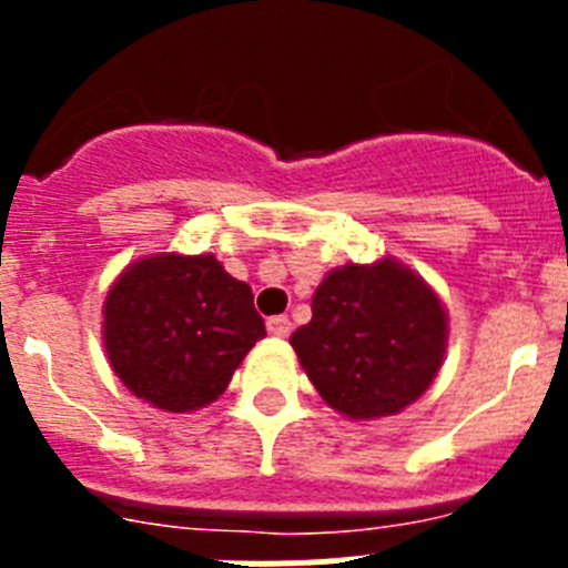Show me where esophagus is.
<instances>
[{
  "mask_svg": "<svg viewBox=\"0 0 568 568\" xmlns=\"http://www.w3.org/2000/svg\"><path fill=\"white\" fill-rule=\"evenodd\" d=\"M267 333L273 338H287L293 333V324H290L287 315H273V318H267Z\"/></svg>",
  "mask_w": 568,
  "mask_h": 568,
  "instance_id": "obj_1",
  "label": "esophagus"
}]
</instances>
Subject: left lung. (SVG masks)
Wrapping results in <instances>:
<instances>
[{
  "label": "left lung",
  "mask_w": 568,
  "mask_h": 568,
  "mask_svg": "<svg viewBox=\"0 0 568 568\" xmlns=\"http://www.w3.org/2000/svg\"><path fill=\"white\" fill-rule=\"evenodd\" d=\"M301 366L346 418L400 413L438 375L446 313L395 261L333 270L313 295V321L290 338Z\"/></svg>",
  "instance_id": "obj_1"
}]
</instances>
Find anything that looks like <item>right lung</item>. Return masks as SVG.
I'll use <instances>...</instances> for the list:
<instances>
[{
    "label": "right lung",
    "instance_id": "add662e5",
    "mask_svg": "<svg viewBox=\"0 0 568 568\" xmlns=\"http://www.w3.org/2000/svg\"><path fill=\"white\" fill-rule=\"evenodd\" d=\"M253 290L213 255H155L124 270L104 301V346L130 393L190 413L227 389L264 338Z\"/></svg>",
    "mask_w": 568,
    "mask_h": 568
}]
</instances>
